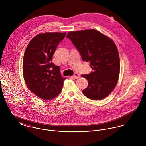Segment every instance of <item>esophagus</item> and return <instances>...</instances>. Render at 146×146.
Masks as SVG:
<instances>
[{"label": "esophagus", "mask_w": 146, "mask_h": 146, "mask_svg": "<svg viewBox=\"0 0 146 146\" xmlns=\"http://www.w3.org/2000/svg\"><path fill=\"white\" fill-rule=\"evenodd\" d=\"M72 77H73L74 78H75V79H78V78L80 77V75H79L78 74H75L72 76Z\"/></svg>", "instance_id": "esophagus-1"}]
</instances>
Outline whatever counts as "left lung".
<instances>
[{
	"label": "left lung",
	"mask_w": 146,
	"mask_h": 146,
	"mask_svg": "<svg viewBox=\"0 0 146 146\" xmlns=\"http://www.w3.org/2000/svg\"><path fill=\"white\" fill-rule=\"evenodd\" d=\"M67 38L93 70L89 74L82 75L88 82L84 95L93 100L107 97L115 88L120 74V58L115 42L94 29L70 31Z\"/></svg>",
	"instance_id": "8db88e82"
}]
</instances>
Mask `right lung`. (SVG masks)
Returning a JSON list of instances; mask_svg holds the SVG:
<instances>
[{
    "instance_id": "1",
    "label": "right lung",
    "mask_w": 146,
    "mask_h": 146,
    "mask_svg": "<svg viewBox=\"0 0 146 146\" xmlns=\"http://www.w3.org/2000/svg\"><path fill=\"white\" fill-rule=\"evenodd\" d=\"M66 33L39 34L29 42L25 51L22 70L26 86L42 100L56 97L62 89L63 82L60 68L52 62L57 46Z\"/></svg>"
}]
</instances>
